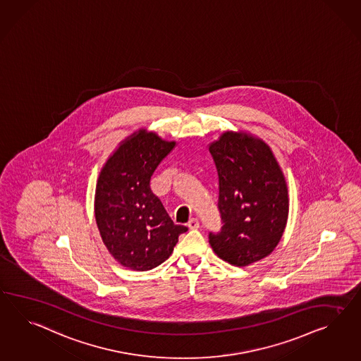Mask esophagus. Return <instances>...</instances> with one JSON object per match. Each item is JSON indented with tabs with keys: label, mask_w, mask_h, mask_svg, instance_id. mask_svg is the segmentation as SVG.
<instances>
[{
	"label": "esophagus",
	"mask_w": 361,
	"mask_h": 361,
	"mask_svg": "<svg viewBox=\"0 0 361 361\" xmlns=\"http://www.w3.org/2000/svg\"><path fill=\"white\" fill-rule=\"evenodd\" d=\"M188 228L190 229H199L200 228V222L197 219H191L190 221H188Z\"/></svg>",
	"instance_id": "1"
}]
</instances>
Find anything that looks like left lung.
I'll list each match as a JSON object with an SVG mask.
<instances>
[{
    "instance_id": "8db88e82",
    "label": "left lung",
    "mask_w": 361,
    "mask_h": 361,
    "mask_svg": "<svg viewBox=\"0 0 361 361\" xmlns=\"http://www.w3.org/2000/svg\"><path fill=\"white\" fill-rule=\"evenodd\" d=\"M219 174L222 226L209 233L219 258L237 267L266 258L281 240L289 212L287 182L272 150L247 133L225 132L209 145Z\"/></svg>"
}]
</instances>
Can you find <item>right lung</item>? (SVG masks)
Listing matches in <instances>:
<instances>
[{
  "label": "right lung",
  "mask_w": 361,
  "mask_h": 361,
  "mask_svg": "<svg viewBox=\"0 0 361 361\" xmlns=\"http://www.w3.org/2000/svg\"><path fill=\"white\" fill-rule=\"evenodd\" d=\"M176 147L154 132L140 130L114 152L95 188L94 212L103 243L121 266L148 271L164 263L178 237L188 231L176 225L150 190V178Z\"/></svg>",
  "instance_id": "add662e5"
}]
</instances>
